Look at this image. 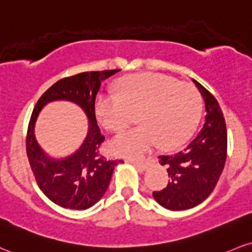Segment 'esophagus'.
Instances as JSON below:
<instances>
[{"label": "esophagus", "mask_w": 252, "mask_h": 252, "mask_svg": "<svg viewBox=\"0 0 252 252\" xmlns=\"http://www.w3.org/2000/svg\"><path fill=\"white\" fill-rule=\"evenodd\" d=\"M131 163V164H134L136 168H138V169H141V170H145V169L148 168V163H145V162H134V160H132V162H130Z\"/></svg>", "instance_id": "esophagus-1"}]
</instances>
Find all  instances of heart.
Returning <instances> with one entry per match:
<instances>
[{"mask_svg": "<svg viewBox=\"0 0 252 252\" xmlns=\"http://www.w3.org/2000/svg\"><path fill=\"white\" fill-rule=\"evenodd\" d=\"M117 89L118 94L97 96L95 113L99 123L117 132L138 115L142 124L113 139L111 150L118 156L138 158L157 142L162 148L176 147L191 136L201 120L203 99L192 84L145 72L124 77Z\"/></svg>", "mask_w": 252, "mask_h": 252, "instance_id": "heart-1", "label": "heart"}]
</instances>
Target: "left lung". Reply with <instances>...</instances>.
Wrapping results in <instances>:
<instances>
[{"label": "left lung", "mask_w": 252, "mask_h": 252, "mask_svg": "<svg viewBox=\"0 0 252 252\" xmlns=\"http://www.w3.org/2000/svg\"><path fill=\"white\" fill-rule=\"evenodd\" d=\"M193 82L205 102L204 126L186 149L158 159L168 170L169 181L164 189L154 191L153 196L169 210H187L208 198L226 159L228 134L222 109L213 94L196 80Z\"/></svg>", "instance_id": "left-lung-1"}]
</instances>
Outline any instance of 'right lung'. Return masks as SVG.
<instances>
[{
  "label": "right lung",
  "mask_w": 252,
  "mask_h": 252,
  "mask_svg": "<svg viewBox=\"0 0 252 252\" xmlns=\"http://www.w3.org/2000/svg\"><path fill=\"white\" fill-rule=\"evenodd\" d=\"M117 71L120 70L87 71L62 78L39 97L32 110L27 130V156L38 188L60 207L74 210L93 207L107 191L115 166L123 162L108 159L101 153L105 137L101 134L95 114L96 96L102 81ZM56 99L77 102L90 118V132L86 141L77 153L62 161L48 159L33 136L38 113L44 104Z\"/></svg>",
  "instance_id": "right-lung-1"
}]
</instances>
